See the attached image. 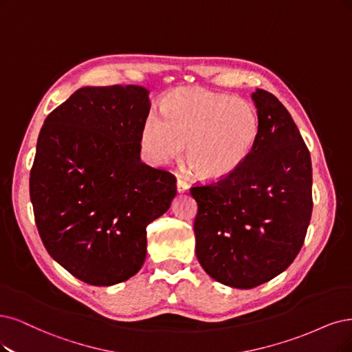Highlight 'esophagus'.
Instances as JSON below:
<instances>
[{
  "instance_id": "1",
  "label": "esophagus",
  "mask_w": 352,
  "mask_h": 352,
  "mask_svg": "<svg viewBox=\"0 0 352 352\" xmlns=\"http://www.w3.org/2000/svg\"><path fill=\"white\" fill-rule=\"evenodd\" d=\"M190 188V186H188V183L186 179H183L181 177H178L177 178V190L179 191V192H184V191H187Z\"/></svg>"
}]
</instances>
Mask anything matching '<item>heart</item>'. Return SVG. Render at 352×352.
I'll return each mask as SVG.
<instances>
[{
	"instance_id": "1",
	"label": "heart",
	"mask_w": 352,
	"mask_h": 352,
	"mask_svg": "<svg viewBox=\"0 0 352 352\" xmlns=\"http://www.w3.org/2000/svg\"><path fill=\"white\" fill-rule=\"evenodd\" d=\"M162 116L149 114L142 143L153 162L165 164L183 152L199 177L225 178L248 160L259 120L250 101L204 88H178L162 102Z\"/></svg>"
}]
</instances>
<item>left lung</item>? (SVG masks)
Here are the masks:
<instances>
[{
    "label": "left lung",
    "mask_w": 352,
    "mask_h": 352,
    "mask_svg": "<svg viewBox=\"0 0 352 352\" xmlns=\"http://www.w3.org/2000/svg\"><path fill=\"white\" fill-rule=\"evenodd\" d=\"M255 148L235 173L190 188L197 201L196 255L216 281L252 289L302 250L310 222L311 161L290 113L265 89L252 94Z\"/></svg>",
    "instance_id": "obj_1"
}]
</instances>
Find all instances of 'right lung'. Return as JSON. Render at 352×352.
<instances>
[{
	"label": "right lung",
	"instance_id": "1",
	"mask_svg": "<svg viewBox=\"0 0 352 352\" xmlns=\"http://www.w3.org/2000/svg\"><path fill=\"white\" fill-rule=\"evenodd\" d=\"M149 91L84 87L38 133L30 200L49 255L91 285L126 281L146 256V226L177 194V178L140 161Z\"/></svg>",
	"mask_w": 352,
	"mask_h": 352
}]
</instances>
